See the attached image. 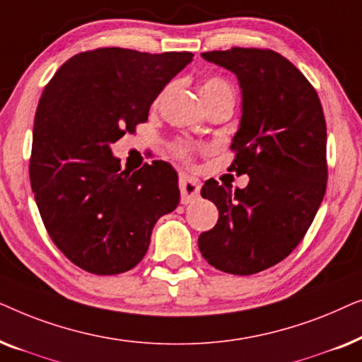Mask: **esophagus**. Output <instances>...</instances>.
I'll return each mask as SVG.
<instances>
[{
    "label": "esophagus",
    "instance_id": "34e87169",
    "mask_svg": "<svg viewBox=\"0 0 362 362\" xmlns=\"http://www.w3.org/2000/svg\"><path fill=\"white\" fill-rule=\"evenodd\" d=\"M201 181L194 176L181 175L180 176V191H181V202L182 204H189L199 197Z\"/></svg>",
    "mask_w": 362,
    "mask_h": 362
}]
</instances>
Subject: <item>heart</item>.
Wrapping results in <instances>:
<instances>
[{"label": "heart", "instance_id": "b5f03b06", "mask_svg": "<svg viewBox=\"0 0 362 362\" xmlns=\"http://www.w3.org/2000/svg\"><path fill=\"white\" fill-rule=\"evenodd\" d=\"M221 92H232L229 83L222 81V78H209V81H206L201 87V95H206V93H221ZM176 155L186 160L187 155H189V146L180 145L176 148Z\"/></svg>", "mask_w": 362, "mask_h": 362}]
</instances>
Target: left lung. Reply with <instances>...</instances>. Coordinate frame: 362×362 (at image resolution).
Masks as SVG:
<instances>
[{
  "label": "left lung",
  "mask_w": 362,
  "mask_h": 362,
  "mask_svg": "<svg viewBox=\"0 0 362 362\" xmlns=\"http://www.w3.org/2000/svg\"><path fill=\"white\" fill-rule=\"evenodd\" d=\"M202 59L235 74L242 115L229 170L249 175L244 189L207 180L201 189L219 219L199 235L217 270L252 275L300 244L326 191V122L318 93L288 59L270 49L232 47Z\"/></svg>",
  "instance_id": "obj_1"
}]
</instances>
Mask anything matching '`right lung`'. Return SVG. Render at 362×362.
<instances>
[{"label":"right lung","instance_id":"1","mask_svg":"<svg viewBox=\"0 0 362 362\" xmlns=\"http://www.w3.org/2000/svg\"><path fill=\"white\" fill-rule=\"evenodd\" d=\"M192 57L102 47L69 59L44 88L31 187L54 244L86 272L117 275L140 264L156 221L180 204L170 163L123 171L110 145L148 120L151 103Z\"/></svg>","mask_w":362,"mask_h":362}]
</instances>
